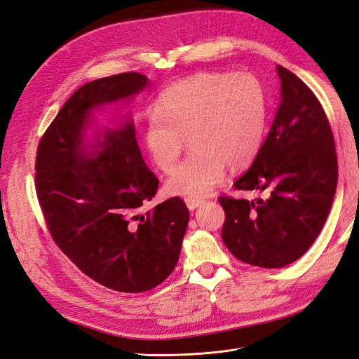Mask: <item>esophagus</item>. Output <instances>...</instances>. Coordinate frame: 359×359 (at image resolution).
Wrapping results in <instances>:
<instances>
[{
    "label": "esophagus",
    "instance_id": "1",
    "mask_svg": "<svg viewBox=\"0 0 359 359\" xmlns=\"http://www.w3.org/2000/svg\"><path fill=\"white\" fill-rule=\"evenodd\" d=\"M202 203H203L202 199H191V198H187V199H186V205H187V208H189L190 211L196 210L198 206H201Z\"/></svg>",
    "mask_w": 359,
    "mask_h": 359
}]
</instances>
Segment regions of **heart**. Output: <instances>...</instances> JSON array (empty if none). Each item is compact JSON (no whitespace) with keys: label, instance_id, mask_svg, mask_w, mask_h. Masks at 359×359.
<instances>
[{"label":"heart","instance_id":"obj_1","mask_svg":"<svg viewBox=\"0 0 359 359\" xmlns=\"http://www.w3.org/2000/svg\"><path fill=\"white\" fill-rule=\"evenodd\" d=\"M154 109L145 118L142 132L149 160L160 170L170 172L186 137L194 149L166 181L173 196H208L223 182L227 166L252 165L264 142L265 94L250 74L191 76L161 93Z\"/></svg>","mask_w":359,"mask_h":359}]
</instances>
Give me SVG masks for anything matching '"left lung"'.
<instances>
[{
    "label": "left lung",
    "instance_id": "1",
    "mask_svg": "<svg viewBox=\"0 0 359 359\" xmlns=\"http://www.w3.org/2000/svg\"><path fill=\"white\" fill-rule=\"evenodd\" d=\"M281 99L269 133L238 190L268 191L266 199L219 198L226 220L222 238L245 264L281 268L316 240L335 196L337 154L318 97L297 74L277 66Z\"/></svg>",
    "mask_w": 359,
    "mask_h": 359
}]
</instances>
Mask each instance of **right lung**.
Returning a JSON list of instances; mask_svg holds the SVG:
<instances>
[{
  "instance_id": "right-lung-1",
  "label": "right lung",
  "mask_w": 359,
  "mask_h": 359,
  "mask_svg": "<svg viewBox=\"0 0 359 359\" xmlns=\"http://www.w3.org/2000/svg\"><path fill=\"white\" fill-rule=\"evenodd\" d=\"M148 83L130 72L82 85L43 135L36 158V191L53 241L83 274L126 293L170 276L190 217L180 198L140 211L158 180L145 165L130 114L88 137L95 111L128 104Z\"/></svg>"
}]
</instances>
